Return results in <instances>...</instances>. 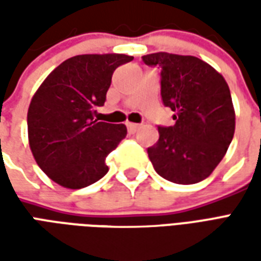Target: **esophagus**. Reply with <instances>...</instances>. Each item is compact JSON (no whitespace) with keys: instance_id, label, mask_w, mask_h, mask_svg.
<instances>
[{"instance_id":"1","label":"esophagus","mask_w":261,"mask_h":261,"mask_svg":"<svg viewBox=\"0 0 261 261\" xmlns=\"http://www.w3.org/2000/svg\"><path fill=\"white\" fill-rule=\"evenodd\" d=\"M127 128H128L130 133H136L137 128H138V124H136V123H127Z\"/></svg>"}]
</instances>
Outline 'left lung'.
<instances>
[{
	"label": "left lung",
	"instance_id": "obj_1",
	"mask_svg": "<svg viewBox=\"0 0 261 261\" xmlns=\"http://www.w3.org/2000/svg\"><path fill=\"white\" fill-rule=\"evenodd\" d=\"M144 64L161 69V96L175 124L158 125L148 156L159 176L177 185L204 180L222 161L235 133V110L224 76L193 56L153 53Z\"/></svg>",
	"mask_w": 261,
	"mask_h": 261
}]
</instances>
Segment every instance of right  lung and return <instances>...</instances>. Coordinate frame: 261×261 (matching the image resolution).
Listing matches in <instances>:
<instances>
[{"label": "right lung", "instance_id": "right-lung-1", "mask_svg": "<svg viewBox=\"0 0 261 261\" xmlns=\"http://www.w3.org/2000/svg\"><path fill=\"white\" fill-rule=\"evenodd\" d=\"M125 54H82L50 72L28 110L32 153L60 186L82 189L108 173L106 156L127 136L124 124L93 117L106 102L112 75L133 61Z\"/></svg>", "mask_w": 261, "mask_h": 261}]
</instances>
